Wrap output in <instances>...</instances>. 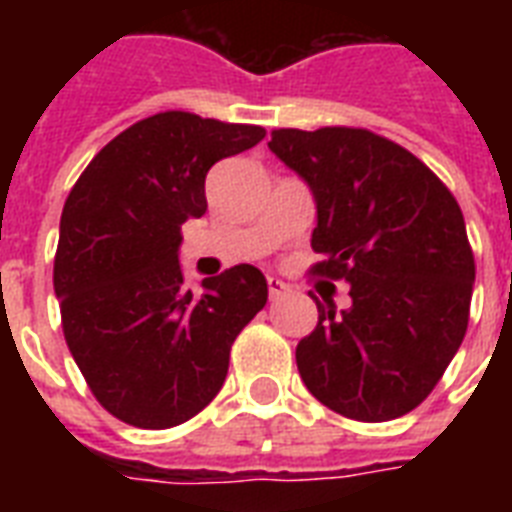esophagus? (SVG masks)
<instances>
[{
  "label": "esophagus",
  "mask_w": 512,
  "mask_h": 512,
  "mask_svg": "<svg viewBox=\"0 0 512 512\" xmlns=\"http://www.w3.org/2000/svg\"><path fill=\"white\" fill-rule=\"evenodd\" d=\"M287 284L276 276H268V292H271V300H279L281 295H287Z\"/></svg>",
  "instance_id": "obj_1"
}]
</instances>
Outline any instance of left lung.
Masks as SVG:
<instances>
[{
    "label": "left lung",
    "mask_w": 512,
    "mask_h": 512,
    "mask_svg": "<svg viewBox=\"0 0 512 512\" xmlns=\"http://www.w3.org/2000/svg\"><path fill=\"white\" fill-rule=\"evenodd\" d=\"M313 193V271L350 284V308L319 305L297 345L305 388L332 412L396 420L420 406L462 345L476 263L441 180L369 130H276L268 143Z\"/></svg>",
    "instance_id": "obj_1"
}]
</instances>
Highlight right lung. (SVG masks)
Here are the masks:
<instances>
[{"mask_svg":"<svg viewBox=\"0 0 512 512\" xmlns=\"http://www.w3.org/2000/svg\"><path fill=\"white\" fill-rule=\"evenodd\" d=\"M263 138L255 124L148 116L68 193L52 276L63 335L95 398L127 425L164 430L199 414L223 388L236 335L268 303L255 265L199 292L180 268V228L207 212L209 167Z\"/></svg>","mask_w":512,"mask_h":512,"instance_id":"obj_1","label":"right lung"}]
</instances>
